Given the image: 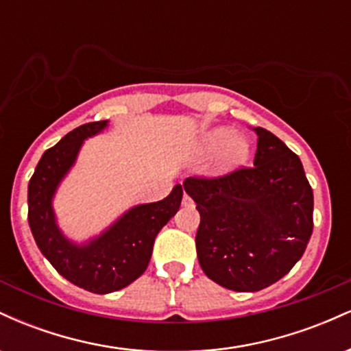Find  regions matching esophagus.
<instances>
[{
	"label": "esophagus",
	"instance_id": "34e87169",
	"mask_svg": "<svg viewBox=\"0 0 351 351\" xmlns=\"http://www.w3.org/2000/svg\"><path fill=\"white\" fill-rule=\"evenodd\" d=\"M183 204H184V206H186V204H191V198H189L186 193L183 195Z\"/></svg>",
	"mask_w": 351,
	"mask_h": 351
}]
</instances>
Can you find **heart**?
I'll use <instances>...</instances> for the list:
<instances>
[{"mask_svg":"<svg viewBox=\"0 0 351 351\" xmlns=\"http://www.w3.org/2000/svg\"><path fill=\"white\" fill-rule=\"evenodd\" d=\"M224 148V165L239 167L249 156V143L243 136H236L234 130L226 127L209 132L204 138V150L208 153L219 152Z\"/></svg>","mask_w":351,"mask_h":351,"instance_id":"b5f03b06","label":"heart"}]
</instances>
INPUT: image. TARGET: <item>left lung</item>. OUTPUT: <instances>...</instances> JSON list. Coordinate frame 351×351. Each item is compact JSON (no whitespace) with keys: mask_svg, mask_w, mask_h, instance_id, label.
<instances>
[{"mask_svg":"<svg viewBox=\"0 0 351 351\" xmlns=\"http://www.w3.org/2000/svg\"><path fill=\"white\" fill-rule=\"evenodd\" d=\"M254 132V167L211 178L189 176L183 183L201 216V269L236 292L263 291L282 279L313 229V193L300 158L265 128Z\"/></svg>","mask_w":351,"mask_h":351,"instance_id":"8db88e82","label":"left lung"}]
</instances>
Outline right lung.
<instances>
[{"label":"right lung","mask_w":351,"mask_h":351,"mask_svg":"<svg viewBox=\"0 0 351 351\" xmlns=\"http://www.w3.org/2000/svg\"><path fill=\"white\" fill-rule=\"evenodd\" d=\"M106 127L107 120H100L69 132L44 152L27 186V221L38 247L60 276L94 293L120 291L147 271L155 237L176 215L183 198V188L176 184L167 198L132 208L88 244L66 239L56 224L52 196L84 140Z\"/></svg>","instance_id":"right-lung-1"}]
</instances>
